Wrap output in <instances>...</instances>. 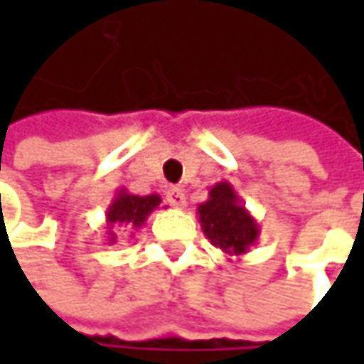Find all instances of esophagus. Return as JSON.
<instances>
[{
	"label": "esophagus",
	"instance_id": "34e87169",
	"mask_svg": "<svg viewBox=\"0 0 364 364\" xmlns=\"http://www.w3.org/2000/svg\"><path fill=\"white\" fill-rule=\"evenodd\" d=\"M166 203L170 204V206H174V208H184V204H186V196H184V192L182 188H168L166 192Z\"/></svg>",
	"mask_w": 364,
	"mask_h": 364
}]
</instances>
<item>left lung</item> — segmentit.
<instances>
[{
	"label": "left lung",
	"instance_id": "8db88e82",
	"mask_svg": "<svg viewBox=\"0 0 364 364\" xmlns=\"http://www.w3.org/2000/svg\"><path fill=\"white\" fill-rule=\"evenodd\" d=\"M196 213L206 239L229 257L249 253L259 241V223L245 208L241 196L227 180L210 186L208 200L198 204Z\"/></svg>",
	"mask_w": 364,
	"mask_h": 364
}]
</instances>
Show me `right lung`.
<instances>
[{
	"mask_svg": "<svg viewBox=\"0 0 364 364\" xmlns=\"http://www.w3.org/2000/svg\"><path fill=\"white\" fill-rule=\"evenodd\" d=\"M161 198L158 194H147V196H137L125 188L117 190L115 198L107 206L105 213V229L107 243L113 245L117 241V235L113 229L119 227H129V229H141L146 225L147 217L160 208Z\"/></svg>",
	"mask_w": 364,
	"mask_h": 364,
	"instance_id": "obj_1",
	"label": "right lung"
}]
</instances>
